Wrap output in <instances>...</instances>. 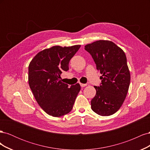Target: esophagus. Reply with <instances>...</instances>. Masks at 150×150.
<instances>
[{
  "label": "esophagus",
  "instance_id": "obj_1",
  "mask_svg": "<svg viewBox=\"0 0 150 150\" xmlns=\"http://www.w3.org/2000/svg\"><path fill=\"white\" fill-rule=\"evenodd\" d=\"M80 85H81V87H85V86H86L88 84H82V83H80Z\"/></svg>",
  "mask_w": 150,
  "mask_h": 150
}]
</instances>
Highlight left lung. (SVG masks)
<instances>
[{"instance_id": "8db88e82", "label": "left lung", "mask_w": 150, "mask_h": 150, "mask_svg": "<svg viewBox=\"0 0 150 150\" xmlns=\"http://www.w3.org/2000/svg\"><path fill=\"white\" fill-rule=\"evenodd\" d=\"M84 49L91 55L96 69L102 74L101 83L94 86L96 94L91 101L96 114L112 115L122 106L128 93L130 73L124 51L111 41L97 40Z\"/></svg>"}]
</instances>
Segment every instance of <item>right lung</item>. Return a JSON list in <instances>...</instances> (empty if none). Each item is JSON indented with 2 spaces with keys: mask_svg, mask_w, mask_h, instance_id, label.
<instances>
[{
  "mask_svg": "<svg viewBox=\"0 0 150 150\" xmlns=\"http://www.w3.org/2000/svg\"><path fill=\"white\" fill-rule=\"evenodd\" d=\"M54 46L39 52L29 66V84L35 100L49 115L59 117L69 113L81 89L79 84L69 85L60 79L69 70L71 59L80 48Z\"/></svg>",
  "mask_w": 150,
  "mask_h": 150,
  "instance_id": "right-lung-1",
  "label": "right lung"
}]
</instances>
